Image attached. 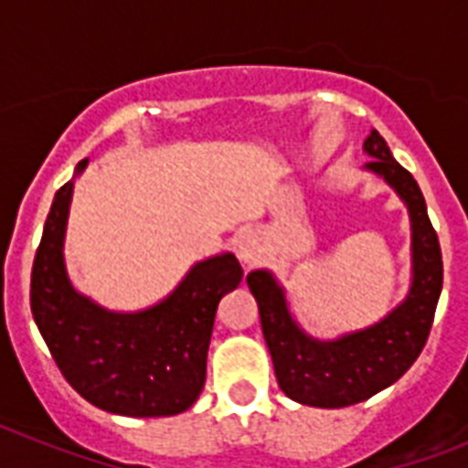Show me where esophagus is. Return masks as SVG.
I'll use <instances>...</instances> for the list:
<instances>
[{"label":"esophagus","mask_w":468,"mask_h":468,"mask_svg":"<svg viewBox=\"0 0 468 468\" xmlns=\"http://www.w3.org/2000/svg\"><path fill=\"white\" fill-rule=\"evenodd\" d=\"M235 250H238V257H240L242 262H255L262 248H260V238H257L252 230H245V233L238 235V240H235Z\"/></svg>","instance_id":"34e87169"}]
</instances>
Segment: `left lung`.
I'll list each match as a JSON object with an SVG mask.
<instances>
[{
	"label": "left lung",
	"instance_id": "left-lung-1",
	"mask_svg": "<svg viewBox=\"0 0 468 468\" xmlns=\"http://www.w3.org/2000/svg\"><path fill=\"white\" fill-rule=\"evenodd\" d=\"M371 157L367 169L384 176L408 206L413 228V284L406 301L377 325L342 335L340 340L308 337L286 306L284 289L267 270L248 274L260 306L262 333L270 347L279 388L303 406L345 408L371 399L406 374L428 342L442 293V250L428 206L413 175L393 160L378 131L364 141Z\"/></svg>",
	"mask_w": 468,
	"mask_h": 468
}]
</instances>
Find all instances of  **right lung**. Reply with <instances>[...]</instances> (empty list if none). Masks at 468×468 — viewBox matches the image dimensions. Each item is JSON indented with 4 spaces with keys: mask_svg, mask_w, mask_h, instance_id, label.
<instances>
[{
    "mask_svg": "<svg viewBox=\"0 0 468 468\" xmlns=\"http://www.w3.org/2000/svg\"><path fill=\"white\" fill-rule=\"evenodd\" d=\"M87 160L77 165V175ZM72 182L53 198L31 271V313L68 384L91 406L128 418H162L194 406L218 301L242 282L235 255L208 257L157 306L113 313L69 284L62 242Z\"/></svg>",
    "mask_w": 468,
    "mask_h": 468,
    "instance_id": "right-lung-1",
    "label": "right lung"
}]
</instances>
